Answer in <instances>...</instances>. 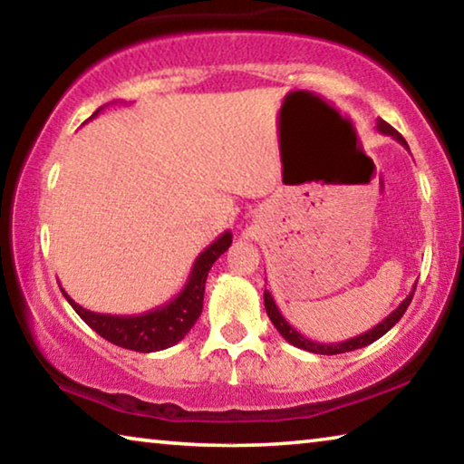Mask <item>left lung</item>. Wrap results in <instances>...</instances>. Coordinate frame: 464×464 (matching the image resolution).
<instances>
[{"label":"left lung","mask_w":464,"mask_h":464,"mask_svg":"<svg viewBox=\"0 0 464 464\" xmlns=\"http://www.w3.org/2000/svg\"><path fill=\"white\" fill-rule=\"evenodd\" d=\"M376 129H379L382 135H389V137H392L395 140H399V143H401L407 149V151H410V145H407V140L401 135H399V132L392 129L391 124H387L382 119H379V121H376ZM413 293H415V288H411V293L405 296V301L399 304V307L392 311L391 315H387V319H382L379 325H374L372 329H368V332H364L362 335H356V337H352V340L337 342V343H317V342H311L304 335L298 334L296 329L290 325L285 317H282V313L278 311L276 303H274L270 290H264V304H266V313H268V317H270V321L274 324V327L278 329L280 335L285 337L288 343H293V345H296V348H301V350L313 352V354L334 356V354H343V352H352V350L364 348V345L372 343V342L379 340V337H382L392 325L397 324L399 319L403 317V313L407 311V307H410Z\"/></svg>","instance_id":"left-lung-1"}]
</instances>
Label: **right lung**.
<instances>
[{"label": "right lung", "instance_id": "add662e5", "mask_svg": "<svg viewBox=\"0 0 464 464\" xmlns=\"http://www.w3.org/2000/svg\"><path fill=\"white\" fill-rule=\"evenodd\" d=\"M102 110H104V106L98 108L92 114V119L98 116ZM231 241V231H225L221 237L215 239L196 257L190 276H188L186 285L179 290L178 296L171 298L169 303L161 304V307L140 313V315H104V313H93L83 309L82 304H77L63 288L61 293L75 309L77 315L110 343L121 345V348L127 350L145 352V354L166 350L176 345L179 340H184V335L190 332L196 319L200 317L204 285H207L208 272L218 260V256L229 249Z\"/></svg>", "mask_w": 464, "mask_h": 464}]
</instances>
